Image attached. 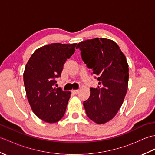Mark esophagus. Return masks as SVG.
I'll list each match as a JSON object with an SVG mask.
<instances>
[{
    "label": "esophagus",
    "mask_w": 155,
    "mask_h": 155,
    "mask_svg": "<svg viewBox=\"0 0 155 155\" xmlns=\"http://www.w3.org/2000/svg\"><path fill=\"white\" fill-rule=\"evenodd\" d=\"M78 92H79V90H78V89H76V90H72V93H73L74 94H77L78 93Z\"/></svg>",
    "instance_id": "34e87169"
}]
</instances>
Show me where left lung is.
<instances>
[{"mask_svg": "<svg viewBox=\"0 0 155 155\" xmlns=\"http://www.w3.org/2000/svg\"><path fill=\"white\" fill-rule=\"evenodd\" d=\"M81 57L97 76V88H91L90 97L83 105L88 117L104 124L114 117L127 94L128 65L118 45L110 39L95 38L81 42Z\"/></svg>", "mask_w": 155, "mask_h": 155, "instance_id": "obj_1", "label": "left lung"}]
</instances>
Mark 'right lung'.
Listing matches in <instances>:
<instances>
[{
  "mask_svg": "<svg viewBox=\"0 0 155 155\" xmlns=\"http://www.w3.org/2000/svg\"><path fill=\"white\" fill-rule=\"evenodd\" d=\"M77 44L45 45L34 52L26 64L23 79L27 99L33 113L47 123L60 120L67 109L71 93L53 86Z\"/></svg>",
  "mask_w": 155,
  "mask_h": 155,
  "instance_id": "obj_1",
  "label": "right lung"
}]
</instances>
